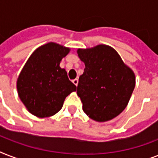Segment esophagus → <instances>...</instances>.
I'll use <instances>...</instances> for the list:
<instances>
[{
  "label": "esophagus",
  "mask_w": 158,
  "mask_h": 158,
  "mask_svg": "<svg viewBox=\"0 0 158 158\" xmlns=\"http://www.w3.org/2000/svg\"><path fill=\"white\" fill-rule=\"evenodd\" d=\"M72 82H73V84H74L75 86H77V85H78V83H79V80H78L77 79H73Z\"/></svg>",
  "instance_id": "esophagus-1"
}]
</instances>
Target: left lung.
Here are the masks:
<instances>
[{
    "label": "left lung",
    "instance_id": "1",
    "mask_svg": "<svg viewBox=\"0 0 158 158\" xmlns=\"http://www.w3.org/2000/svg\"><path fill=\"white\" fill-rule=\"evenodd\" d=\"M77 53L85 64L77 87L83 110L98 122L112 120L127 106L135 87V73L110 46L78 49Z\"/></svg>",
    "mask_w": 158,
    "mask_h": 158
}]
</instances>
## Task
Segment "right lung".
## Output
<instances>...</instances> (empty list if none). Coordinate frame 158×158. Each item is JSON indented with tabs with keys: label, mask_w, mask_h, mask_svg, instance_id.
<instances>
[{
	"label": "right lung",
	"mask_w": 158,
	"mask_h": 158,
	"mask_svg": "<svg viewBox=\"0 0 158 158\" xmlns=\"http://www.w3.org/2000/svg\"><path fill=\"white\" fill-rule=\"evenodd\" d=\"M69 48L48 43L37 48L28 59L17 79V91L27 110L39 118L56 114L76 86L60 67Z\"/></svg>",
	"instance_id": "1"
}]
</instances>
